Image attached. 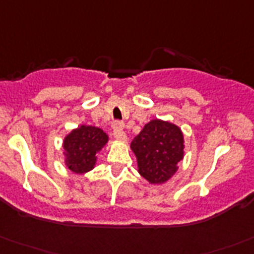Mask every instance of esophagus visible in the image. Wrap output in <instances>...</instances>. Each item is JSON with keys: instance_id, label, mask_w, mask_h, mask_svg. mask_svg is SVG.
<instances>
[{"instance_id": "1", "label": "esophagus", "mask_w": 254, "mask_h": 254, "mask_svg": "<svg viewBox=\"0 0 254 254\" xmlns=\"http://www.w3.org/2000/svg\"><path fill=\"white\" fill-rule=\"evenodd\" d=\"M113 135L115 139H119V140H125L127 135L124 131V123L123 122H114L113 123Z\"/></svg>"}]
</instances>
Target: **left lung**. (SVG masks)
Instances as JSON below:
<instances>
[{
	"mask_svg": "<svg viewBox=\"0 0 254 254\" xmlns=\"http://www.w3.org/2000/svg\"><path fill=\"white\" fill-rule=\"evenodd\" d=\"M138 172L150 184H163L177 173L184 156V136L181 127L164 120L145 124L131 141Z\"/></svg>",
	"mask_w": 254,
	"mask_h": 254,
	"instance_id": "8db88e82",
	"label": "left lung"
}]
</instances>
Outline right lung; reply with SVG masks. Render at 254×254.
Wrapping results in <instances>:
<instances>
[{"mask_svg":"<svg viewBox=\"0 0 254 254\" xmlns=\"http://www.w3.org/2000/svg\"><path fill=\"white\" fill-rule=\"evenodd\" d=\"M109 136L100 127L81 125L64 139L65 164L76 174L90 172L96 164V154L106 145Z\"/></svg>","mask_w":254,"mask_h":254,"instance_id":"add662e5","label":"right lung"}]
</instances>
